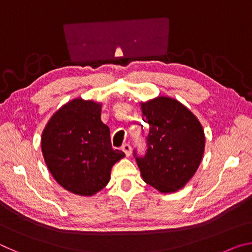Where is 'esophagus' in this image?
<instances>
[{
  "mask_svg": "<svg viewBox=\"0 0 252 252\" xmlns=\"http://www.w3.org/2000/svg\"><path fill=\"white\" fill-rule=\"evenodd\" d=\"M122 151L126 153V157H129L131 155V146L129 143H125L122 146Z\"/></svg>",
  "mask_w": 252,
  "mask_h": 252,
  "instance_id": "34e87169",
  "label": "esophagus"
}]
</instances>
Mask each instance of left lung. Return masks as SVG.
<instances>
[{"label": "left lung", "instance_id": "1", "mask_svg": "<svg viewBox=\"0 0 252 252\" xmlns=\"http://www.w3.org/2000/svg\"><path fill=\"white\" fill-rule=\"evenodd\" d=\"M150 126L147 152L134 157L144 182L163 193L178 191L197 171L204 152V132L197 117L168 96L142 102Z\"/></svg>", "mask_w": 252, "mask_h": 252}]
</instances>
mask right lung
Here are the masks:
<instances>
[{"instance_id": "obj_1", "label": "right lung", "mask_w": 252, "mask_h": 252, "mask_svg": "<svg viewBox=\"0 0 252 252\" xmlns=\"http://www.w3.org/2000/svg\"><path fill=\"white\" fill-rule=\"evenodd\" d=\"M41 148L59 185L87 197L108 185L113 164L126 156L112 149L109 126L101 121V103L81 97L53 114L42 133Z\"/></svg>"}]
</instances>
